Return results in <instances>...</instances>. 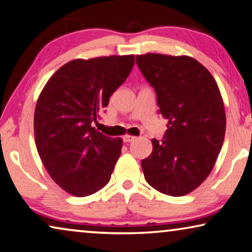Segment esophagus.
<instances>
[{"instance_id": "obj_1", "label": "esophagus", "mask_w": 252, "mask_h": 252, "mask_svg": "<svg viewBox=\"0 0 252 252\" xmlns=\"http://www.w3.org/2000/svg\"><path fill=\"white\" fill-rule=\"evenodd\" d=\"M137 139V137L134 136H129V134H126L125 137H123V141L125 142H132Z\"/></svg>"}]
</instances>
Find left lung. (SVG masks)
<instances>
[{
  "instance_id": "1",
  "label": "left lung",
  "mask_w": 252,
  "mask_h": 252,
  "mask_svg": "<svg viewBox=\"0 0 252 252\" xmlns=\"http://www.w3.org/2000/svg\"><path fill=\"white\" fill-rule=\"evenodd\" d=\"M136 62L168 121L162 141L153 139L141 160L145 179L159 192L185 196L205 181L222 149L226 118L219 86L190 56L148 53Z\"/></svg>"
}]
</instances>
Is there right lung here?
I'll use <instances>...</instances> for the list:
<instances>
[{"mask_svg":"<svg viewBox=\"0 0 252 252\" xmlns=\"http://www.w3.org/2000/svg\"><path fill=\"white\" fill-rule=\"evenodd\" d=\"M133 64V55L73 60L40 93L33 118L37 152L56 185L72 196H89L110 181L122 139L104 136L93 123Z\"/></svg>","mask_w":252,"mask_h":252,"instance_id":"1","label":"right lung"}]
</instances>
